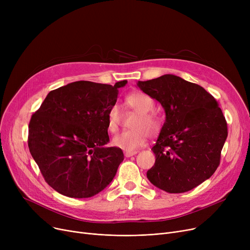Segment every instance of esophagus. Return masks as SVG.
Here are the masks:
<instances>
[{"mask_svg": "<svg viewBox=\"0 0 250 250\" xmlns=\"http://www.w3.org/2000/svg\"><path fill=\"white\" fill-rule=\"evenodd\" d=\"M137 153H138L137 151H125V156L127 157V158H128V157H132V156L136 155Z\"/></svg>", "mask_w": 250, "mask_h": 250, "instance_id": "esophagus-1", "label": "esophagus"}]
</instances>
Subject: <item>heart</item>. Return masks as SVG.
Wrapping results in <instances>:
<instances>
[{
  "instance_id": "obj_1",
  "label": "heart",
  "mask_w": 250,
  "mask_h": 250,
  "mask_svg": "<svg viewBox=\"0 0 250 250\" xmlns=\"http://www.w3.org/2000/svg\"><path fill=\"white\" fill-rule=\"evenodd\" d=\"M126 106L139 112V116L133 125L135 129L126 130L112 138L111 144L125 151H135L145 145L148 132L156 135L160 132L162 124L159 116L152 110L155 106L154 100L142 92H134L125 97ZM121 125V113L116 105L111 106L107 112V128L110 133L117 132Z\"/></svg>"
}]
</instances>
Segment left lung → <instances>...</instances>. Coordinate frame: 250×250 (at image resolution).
<instances>
[{
	"instance_id": "8db88e82",
	"label": "left lung",
	"mask_w": 250,
	"mask_h": 250,
	"mask_svg": "<svg viewBox=\"0 0 250 250\" xmlns=\"http://www.w3.org/2000/svg\"><path fill=\"white\" fill-rule=\"evenodd\" d=\"M137 85L160 102L166 114L152 148L156 160L148 179L169 193L200 186L218 168L228 136L218 102L202 86L170 74Z\"/></svg>"
}]
</instances>
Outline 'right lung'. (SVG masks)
I'll list each match as a JSON object with an SVG mask.
<instances>
[{
  "label": "right lung",
  "instance_id": "right-lung-1",
  "mask_svg": "<svg viewBox=\"0 0 250 250\" xmlns=\"http://www.w3.org/2000/svg\"><path fill=\"white\" fill-rule=\"evenodd\" d=\"M126 83L73 82L50 91L32 114L29 151L47 185L61 194L90 198L115 176L124 153L105 146L107 112Z\"/></svg>",
  "mask_w": 250,
  "mask_h": 250
}]
</instances>
